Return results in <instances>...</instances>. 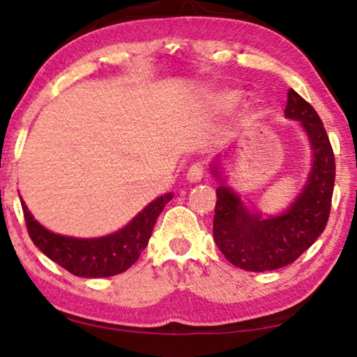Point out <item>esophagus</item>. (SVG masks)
I'll return each instance as SVG.
<instances>
[{"label": "esophagus", "instance_id": "obj_1", "mask_svg": "<svg viewBox=\"0 0 357 357\" xmlns=\"http://www.w3.org/2000/svg\"><path fill=\"white\" fill-rule=\"evenodd\" d=\"M204 175V164L203 162H195L187 172V180L190 183H197L203 178Z\"/></svg>", "mask_w": 357, "mask_h": 357}]
</instances>
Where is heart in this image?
Segmentation results:
<instances>
[{"label": "heart", "instance_id": "b5f03b06", "mask_svg": "<svg viewBox=\"0 0 357 357\" xmlns=\"http://www.w3.org/2000/svg\"><path fill=\"white\" fill-rule=\"evenodd\" d=\"M238 102H241V94H238V92L234 91V89L218 91L216 94L211 97L213 107L218 112H222V114H226V112L232 110L234 107L238 104Z\"/></svg>", "mask_w": 357, "mask_h": 357}]
</instances>
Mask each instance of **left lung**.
<instances>
[{
  "label": "left lung",
  "mask_w": 357,
  "mask_h": 357,
  "mask_svg": "<svg viewBox=\"0 0 357 357\" xmlns=\"http://www.w3.org/2000/svg\"><path fill=\"white\" fill-rule=\"evenodd\" d=\"M286 119L301 121L312 146V170L299 197L284 213L263 219L248 211L238 195L219 180L214 208V242L232 265L245 271H270L297 260L324 229L330 216L335 187V154L319 114L296 91H287Z\"/></svg>",
  "instance_id": "8db88e82"
}]
</instances>
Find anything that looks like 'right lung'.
Listing matches in <instances>:
<instances>
[{"label": "right lung", "instance_id": "add662e5", "mask_svg": "<svg viewBox=\"0 0 357 357\" xmlns=\"http://www.w3.org/2000/svg\"><path fill=\"white\" fill-rule=\"evenodd\" d=\"M172 197V193H165L155 198L123 229L99 238H76L50 232L33 219L22 199L21 204L29 236L38 250L75 276L109 278L126 271L138 260L159 214Z\"/></svg>", "mask_w": 357, "mask_h": 357}]
</instances>
